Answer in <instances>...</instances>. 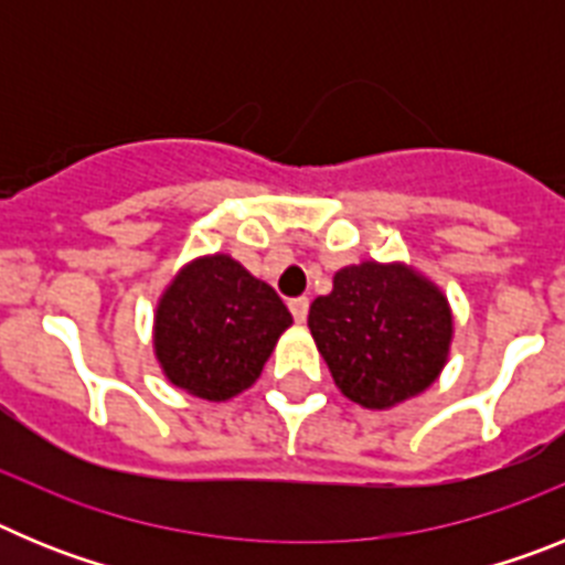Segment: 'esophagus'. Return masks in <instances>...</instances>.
<instances>
[{
	"label": "esophagus",
	"mask_w": 565,
	"mask_h": 565,
	"mask_svg": "<svg viewBox=\"0 0 565 565\" xmlns=\"http://www.w3.org/2000/svg\"><path fill=\"white\" fill-rule=\"evenodd\" d=\"M308 306H311V302H308V297H294L291 302H288V308H291V313H294V319H297V322H306Z\"/></svg>",
	"instance_id": "1"
}]
</instances>
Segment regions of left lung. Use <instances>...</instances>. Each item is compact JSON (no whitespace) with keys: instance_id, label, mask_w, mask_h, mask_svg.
Listing matches in <instances>:
<instances>
[{"instance_id":"1","label":"left lung","mask_w":565,"mask_h":565,"mask_svg":"<svg viewBox=\"0 0 565 565\" xmlns=\"http://www.w3.org/2000/svg\"><path fill=\"white\" fill-rule=\"evenodd\" d=\"M308 328L339 391L373 411L430 387L452 337L441 294L404 266L379 263L342 268L333 291L311 302Z\"/></svg>"}]
</instances>
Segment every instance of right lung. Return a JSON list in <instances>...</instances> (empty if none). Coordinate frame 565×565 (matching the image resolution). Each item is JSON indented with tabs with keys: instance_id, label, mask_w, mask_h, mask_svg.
<instances>
[{
	"instance_id": "1",
	"label": "right lung",
	"mask_w": 565,
	"mask_h": 565,
	"mask_svg": "<svg viewBox=\"0 0 565 565\" xmlns=\"http://www.w3.org/2000/svg\"><path fill=\"white\" fill-rule=\"evenodd\" d=\"M288 326L291 313L271 286L214 254L167 288L154 317V353L174 387L223 402L257 382Z\"/></svg>"
}]
</instances>
